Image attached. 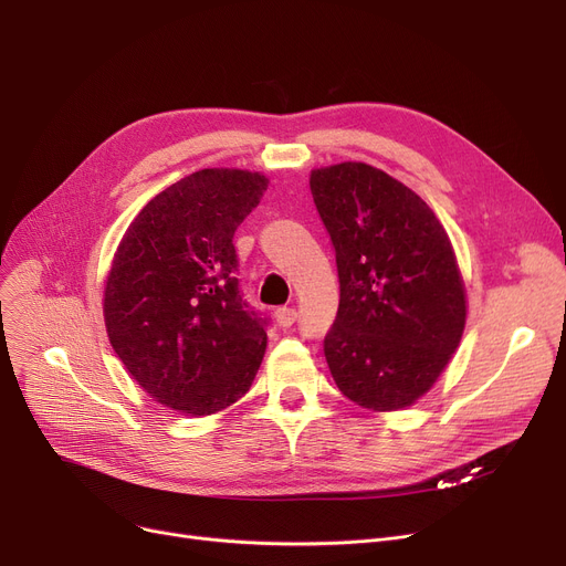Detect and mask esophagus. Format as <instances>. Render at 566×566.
Listing matches in <instances>:
<instances>
[{
  "label": "esophagus",
  "mask_w": 566,
  "mask_h": 566,
  "mask_svg": "<svg viewBox=\"0 0 566 566\" xmlns=\"http://www.w3.org/2000/svg\"><path fill=\"white\" fill-rule=\"evenodd\" d=\"M295 318H298V312H295L293 307H280L275 312V321L280 328H291V325L295 323Z\"/></svg>",
  "instance_id": "34e87169"
}]
</instances>
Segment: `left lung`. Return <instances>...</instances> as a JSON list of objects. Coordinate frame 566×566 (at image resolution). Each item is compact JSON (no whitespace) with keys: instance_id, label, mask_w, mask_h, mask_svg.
Listing matches in <instances>:
<instances>
[{"instance_id":"obj_1","label":"left lung","mask_w":566,"mask_h":566,"mask_svg":"<svg viewBox=\"0 0 566 566\" xmlns=\"http://www.w3.org/2000/svg\"><path fill=\"white\" fill-rule=\"evenodd\" d=\"M310 190L337 259L339 310L323 342L337 388L376 412L412 406L465 328L450 235L422 197L365 163L314 169Z\"/></svg>"}]
</instances>
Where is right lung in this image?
Here are the masks:
<instances>
[{
	"instance_id": "obj_1",
	"label": "right lung",
	"mask_w": 566,
	"mask_h": 566,
	"mask_svg": "<svg viewBox=\"0 0 566 566\" xmlns=\"http://www.w3.org/2000/svg\"><path fill=\"white\" fill-rule=\"evenodd\" d=\"M268 178L199 169L148 201L118 243L105 282L109 344L158 403L211 415L241 399L265 353V318L235 277L233 233Z\"/></svg>"
}]
</instances>
